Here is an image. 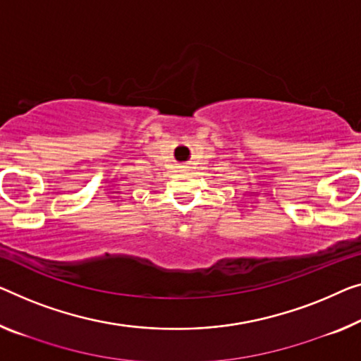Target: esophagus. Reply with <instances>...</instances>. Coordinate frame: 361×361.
I'll use <instances>...</instances> for the list:
<instances>
[{
    "instance_id": "obj_1",
    "label": "esophagus",
    "mask_w": 361,
    "mask_h": 361,
    "mask_svg": "<svg viewBox=\"0 0 361 361\" xmlns=\"http://www.w3.org/2000/svg\"><path fill=\"white\" fill-rule=\"evenodd\" d=\"M181 169L186 170V169H190V166H188V165H181Z\"/></svg>"
}]
</instances>
